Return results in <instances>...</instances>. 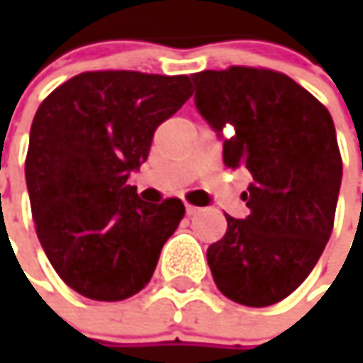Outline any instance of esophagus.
I'll return each instance as SVG.
<instances>
[{"instance_id":"esophagus-1","label":"esophagus","mask_w":363,"mask_h":363,"mask_svg":"<svg viewBox=\"0 0 363 363\" xmlns=\"http://www.w3.org/2000/svg\"><path fill=\"white\" fill-rule=\"evenodd\" d=\"M186 212H188V216H196V214L200 212V208H196V206L188 203V206H186Z\"/></svg>"}]
</instances>
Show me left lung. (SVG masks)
<instances>
[{"mask_svg": "<svg viewBox=\"0 0 363 363\" xmlns=\"http://www.w3.org/2000/svg\"><path fill=\"white\" fill-rule=\"evenodd\" d=\"M196 106L224 137V163L252 175L250 214L226 216L208 264L224 297L269 307L309 277L328 244L342 186V153L329 111L293 78L230 66L191 74Z\"/></svg>", "mask_w": 363, "mask_h": 363, "instance_id": "obj_1", "label": "left lung"}]
</instances>
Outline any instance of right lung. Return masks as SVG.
I'll list each match as a JSON object with an SVG mask.
<instances>
[{
  "label": "right lung",
  "mask_w": 363,
  "mask_h": 363,
  "mask_svg": "<svg viewBox=\"0 0 363 363\" xmlns=\"http://www.w3.org/2000/svg\"><path fill=\"white\" fill-rule=\"evenodd\" d=\"M194 94L188 74L92 70L66 80L35 111L26 184L50 264L92 301H123L151 281L186 214L179 198L143 202L127 179L153 133Z\"/></svg>",
  "instance_id": "right-lung-1"
}]
</instances>
